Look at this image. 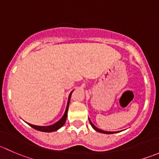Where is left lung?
Wrapping results in <instances>:
<instances>
[{
    "instance_id": "1",
    "label": "left lung",
    "mask_w": 159,
    "mask_h": 159,
    "mask_svg": "<svg viewBox=\"0 0 159 159\" xmlns=\"http://www.w3.org/2000/svg\"><path fill=\"white\" fill-rule=\"evenodd\" d=\"M89 121H90V124H91V125L92 126L93 129H94V130H95V131H98V132L104 133V134H113V133H116V132H118V131H103V130H101V129H98L97 127H95V126H94V125L92 124V122H91V121H90V120H89Z\"/></svg>"
}]
</instances>
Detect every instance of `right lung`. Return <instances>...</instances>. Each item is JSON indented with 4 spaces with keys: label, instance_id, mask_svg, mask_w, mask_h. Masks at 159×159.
Here are the masks:
<instances>
[{
    "label": "right lung",
    "instance_id": "1",
    "mask_svg": "<svg viewBox=\"0 0 159 159\" xmlns=\"http://www.w3.org/2000/svg\"><path fill=\"white\" fill-rule=\"evenodd\" d=\"M72 94V91L71 93L70 94L69 98H68V105H67V108L66 110H65V114H64L63 117L59 120L57 122L54 123V125H49V126H38V125H34L29 124L28 123V125L32 127L33 129L38 130V131H44V132H51V131H57V129H59L60 128H61L62 126L65 125V121H66L67 119V116H68V106H69V102H70V95Z\"/></svg>",
    "mask_w": 159,
    "mask_h": 159
}]
</instances>
